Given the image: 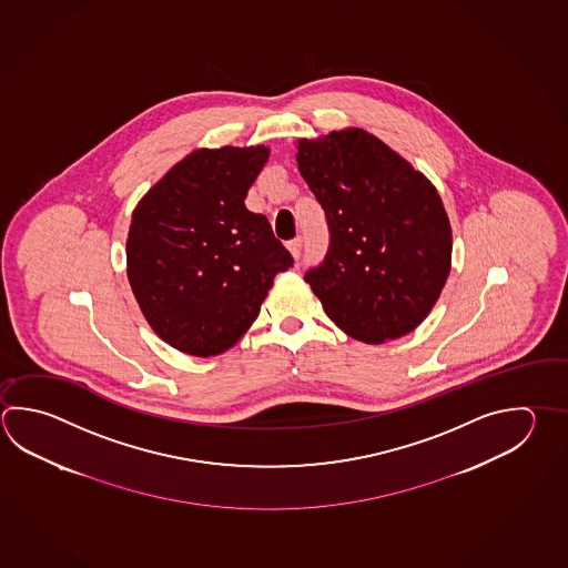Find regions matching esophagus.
<instances>
[{"label":"esophagus","mask_w":568,"mask_h":568,"mask_svg":"<svg viewBox=\"0 0 568 568\" xmlns=\"http://www.w3.org/2000/svg\"><path fill=\"white\" fill-rule=\"evenodd\" d=\"M287 246H290L291 255L295 258H300L301 248H303V239H301V236H295V239H291Z\"/></svg>","instance_id":"1"}]
</instances>
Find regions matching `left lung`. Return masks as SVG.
I'll use <instances>...</instances> for the list:
<instances>
[{
    "instance_id": "8db88e82",
    "label": "left lung",
    "mask_w": 568,
    "mask_h": 568,
    "mask_svg": "<svg viewBox=\"0 0 568 568\" xmlns=\"http://www.w3.org/2000/svg\"><path fill=\"white\" fill-rule=\"evenodd\" d=\"M297 164L329 226L327 255L305 273L327 317L365 343L414 332L436 305L452 261L436 186L362 129L301 139Z\"/></svg>"
}]
</instances>
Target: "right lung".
Masks as SVG:
<instances>
[{"mask_svg": "<svg viewBox=\"0 0 568 568\" xmlns=\"http://www.w3.org/2000/svg\"><path fill=\"white\" fill-rule=\"evenodd\" d=\"M265 146L199 149L156 182L132 213L130 287L154 333L182 354H223L257 320L293 257L246 193Z\"/></svg>", "mask_w": 568, "mask_h": 568, "instance_id": "add662e5", "label": "right lung"}]
</instances>
